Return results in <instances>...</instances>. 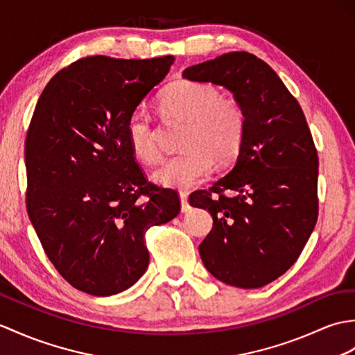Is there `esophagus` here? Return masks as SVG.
I'll return each instance as SVG.
<instances>
[{"instance_id": "1", "label": "esophagus", "mask_w": 355, "mask_h": 355, "mask_svg": "<svg viewBox=\"0 0 355 355\" xmlns=\"http://www.w3.org/2000/svg\"><path fill=\"white\" fill-rule=\"evenodd\" d=\"M187 196H189V193H187V192H184V191H181V192H180L181 211H187L189 209H191V205H189V202H187Z\"/></svg>"}]
</instances>
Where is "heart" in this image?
Returning <instances> with one entry per match:
<instances>
[{
	"instance_id": "heart-1",
	"label": "heart",
	"mask_w": 355,
	"mask_h": 355,
	"mask_svg": "<svg viewBox=\"0 0 355 355\" xmlns=\"http://www.w3.org/2000/svg\"><path fill=\"white\" fill-rule=\"evenodd\" d=\"M160 103L171 118L187 123L181 148L184 151L162 163L154 180L166 187L186 189L210 174L213 162L227 166L242 150L246 118L236 100L220 98L215 87L181 80L168 86ZM131 151L146 164L162 159L157 135L150 113L136 109L127 121Z\"/></svg>"
}]
</instances>
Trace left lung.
<instances>
[{"instance_id":"8db88e82","label":"left lung","mask_w":355,"mask_h":355,"mask_svg":"<svg viewBox=\"0 0 355 355\" xmlns=\"http://www.w3.org/2000/svg\"><path fill=\"white\" fill-rule=\"evenodd\" d=\"M183 77L224 86L245 112L234 168L189 201L213 216L200 245L204 266L222 283L257 289L298 260L316 225L319 159L307 119L275 71L246 51L193 64Z\"/></svg>"}]
</instances>
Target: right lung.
Wrapping results in <instances>:
<instances>
[{"label":"right lung","instance_id":"right-lung-1","mask_svg":"<svg viewBox=\"0 0 355 355\" xmlns=\"http://www.w3.org/2000/svg\"><path fill=\"white\" fill-rule=\"evenodd\" d=\"M174 55H87L49 80L26 137V204L49 261L95 296L133 286L150 265L145 233L181 209L180 196L148 181L127 121L166 77Z\"/></svg>","mask_w":355,"mask_h":355}]
</instances>
